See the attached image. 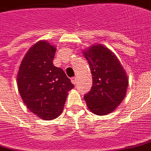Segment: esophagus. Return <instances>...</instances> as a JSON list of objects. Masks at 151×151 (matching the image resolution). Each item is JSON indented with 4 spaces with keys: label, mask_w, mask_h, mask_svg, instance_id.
<instances>
[{
    "label": "esophagus",
    "mask_w": 151,
    "mask_h": 151,
    "mask_svg": "<svg viewBox=\"0 0 151 151\" xmlns=\"http://www.w3.org/2000/svg\"><path fill=\"white\" fill-rule=\"evenodd\" d=\"M71 82L74 83V84H76V83H77V78H76V76L72 77V78H71Z\"/></svg>",
    "instance_id": "esophagus-1"
}]
</instances>
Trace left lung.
Here are the masks:
<instances>
[{
    "label": "left lung",
    "mask_w": 151,
    "mask_h": 151,
    "mask_svg": "<svg viewBox=\"0 0 151 151\" xmlns=\"http://www.w3.org/2000/svg\"><path fill=\"white\" fill-rule=\"evenodd\" d=\"M92 76L91 90L83 96L87 105L96 115L115 110L124 100L128 78L116 55L102 45H96L83 52Z\"/></svg>",
    "instance_id": "1"
}]
</instances>
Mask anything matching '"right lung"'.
Wrapping results in <instances>:
<instances>
[{"label":"right lung","instance_id":"add662e5","mask_svg":"<svg viewBox=\"0 0 151 151\" xmlns=\"http://www.w3.org/2000/svg\"><path fill=\"white\" fill-rule=\"evenodd\" d=\"M56 48L40 41L28 50L20 65L17 88L23 102L43 120H53L63 112L68 92L74 88L63 69L53 64Z\"/></svg>","mask_w":151,"mask_h":151}]
</instances>
